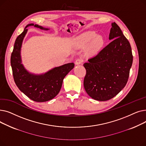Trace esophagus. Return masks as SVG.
Listing matches in <instances>:
<instances>
[{"label": "esophagus", "mask_w": 146, "mask_h": 146, "mask_svg": "<svg viewBox=\"0 0 146 146\" xmlns=\"http://www.w3.org/2000/svg\"><path fill=\"white\" fill-rule=\"evenodd\" d=\"M83 60L82 58H78L75 61V64L76 65L80 64H82L83 63Z\"/></svg>", "instance_id": "34e87169"}]
</instances>
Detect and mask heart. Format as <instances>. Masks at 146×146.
<instances>
[{
  "mask_svg": "<svg viewBox=\"0 0 146 146\" xmlns=\"http://www.w3.org/2000/svg\"><path fill=\"white\" fill-rule=\"evenodd\" d=\"M91 43V48L95 51L100 48L104 44L103 38L97 36L94 32H88L81 35L78 40V43L81 45H86Z\"/></svg>",
  "mask_w": 146,
  "mask_h": 146,
  "instance_id": "obj_1",
  "label": "heart"
}]
</instances>
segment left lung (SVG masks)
Returning <instances> with one entry per match:
<instances>
[{
    "label": "left lung",
    "mask_w": 146,
    "mask_h": 146,
    "mask_svg": "<svg viewBox=\"0 0 146 146\" xmlns=\"http://www.w3.org/2000/svg\"><path fill=\"white\" fill-rule=\"evenodd\" d=\"M112 41L83 64L86 70L83 85L88 95L105 101L115 96L128 82L133 57L130 44L115 22L112 23Z\"/></svg>",
    "instance_id": "left-lung-1"
}]
</instances>
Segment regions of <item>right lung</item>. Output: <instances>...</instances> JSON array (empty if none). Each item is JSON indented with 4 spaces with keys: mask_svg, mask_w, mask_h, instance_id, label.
<instances>
[{
    "mask_svg": "<svg viewBox=\"0 0 146 146\" xmlns=\"http://www.w3.org/2000/svg\"><path fill=\"white\" fill-rule=\"evenodd\" d=\"M29 26L48 30L38 25L30 24L27 25L15 40L11 57V64L14 81L19 89L31 100L43 102L51 100L57 95L62 86L65 76L74 67L73 63L65 64L53 68L42 74H35L28 72L22 64L21 50L23 40Z\"/></svg>",
    "mask_w": 146,
    "mask_h": 146,
    "instance_id": "obj_1",
    "label": "right lung"
}]
</instances>
